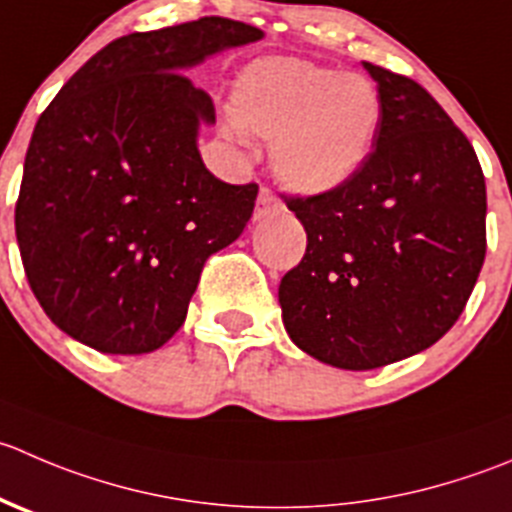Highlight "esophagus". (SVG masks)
Returning <instances> with one entry per match:
<instances>
[{"mask_svg":"<svg viewBox=\"0 0 512 512\" xmlns=\"http://www.w3.org/2000/svg\"><path fill=\"white\" fill-rule=\"evenodd\" d=\"M280 210H282L280 200H277V197L272 195V192L267 190V187H262V190L257 192V202H255V220L260 222V220H265V217L275 215V212H280Z\"/></svg>","mask_w":512,"mask_h":512,"instance_id":"obj_1","label":"esophagus"}]
</instances>
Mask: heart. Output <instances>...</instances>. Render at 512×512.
<instances>
[{"label":"heart","instance_id":"obj_1","mask_svg":"<svg viewBox=\"0 0 512 512\" xmlns=\"http://www.w3.org/2000/svg\"><path fill=\"white\" fill-rule=\"evenodd\" d=\"M230 112L232 135L272 140V172L282 185L300 195H330L370 160L382 97L360 72L265 57L237 74Z\"/></svg>","mask_w":512,"mask_h":512}]
</instances>
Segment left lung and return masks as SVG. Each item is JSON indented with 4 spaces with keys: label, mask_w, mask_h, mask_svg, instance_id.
<instances>
[{
    "label": "left lung",
    "mask_w": 512,
    "mask_h": 512,
    "mask_svg": "<svg viewBox=\"0 0 512 512\" xmlns=\"http://www.w3.org/2000/svg\"><path fill=\"white\" fill-rule=\"evenodd\" d=\"M362 67L382 97L375 150L340 190L287 202L307 250L277 292L290 340L340 370L435 345L485 260V177L468 137L418 82Z\"/></svg>",
    "instance_id": "1"
}]
</instances>
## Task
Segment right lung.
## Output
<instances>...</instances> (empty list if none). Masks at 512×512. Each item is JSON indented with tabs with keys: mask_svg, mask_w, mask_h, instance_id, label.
I'll return each instance as SVG.
<instances>
[{
	"mask_svg": "<svg viewBox=\"0 0 512 512\" xmlns=\"http://www.w3.org/2000/svg\"><path fill=\"white\" fill-rule=\"evenodd\" d=\"M265 32L225 17L99 49L34 127L14 227L49 320L107 355H145L182 327L207 257L245 230L257 185H227L197 137L215 124L182 72Z\"/></svg>",
	"mask_w": 512,
	"mask_h": 512,
	"instance_id": "1",
	"label": "right lung"
}]
</instances>
